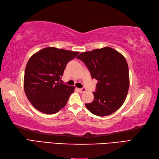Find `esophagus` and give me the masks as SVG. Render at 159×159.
Returning <instances> with one entry per match:
<instances>
[{
    "mask_svg": "<svg viewBox=\"0 0 159 159\" xmlns=\"http://www.w3.org/2000/svg\"><path fill=\"white\" fill-rule=\"evenodd\" d=\"M79 92H80V93H84V92H86L87 89H86V88H85V87H83V88L79 89Z\"/></svg>",
    "mask_w": 159,
    "mask_h": 159,
    "instance_id": "obj_1",
    "label": "esophagus"
}]
</instances>
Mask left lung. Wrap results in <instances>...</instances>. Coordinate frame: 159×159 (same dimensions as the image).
<instances>
[{
  "label": "left lung",
  "instance_id": "obj_1",
  "mask_svg": "<svg viewBox=\"0 0 159 159\" xmlns=\"http://www.w3.org/2000/svg\"><path fill=\"white\" fill-rule=\"evenodd\" d=\"M92 79L98 80L93 100L85 104L97 116H107L117 111L126 98L130 85L129 72L125 57L111 47H104L80 53Z\"/></svg>",
  "mask_w": 159,
  "mask_h": 159
}]
</instances>
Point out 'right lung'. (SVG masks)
<instances>
[{
  "instance_id": "obj_1",
  "label": "right lung",
  "mask_w": 159,
  "mask_h": 159,
  "mask_svg": "<svg viewBox=\"0 0 159 159\" xmlns=\"http://www.w3.org/2000/svg\"><path fill=\"white\" fill-rule=\"evenodd\" d=\"M79 52L47 47L33 55L26 64L24 89L32 105L46 114H54L66 105L75 87L60 83L70 61Z\"/></svg>"
}]
</instances>
